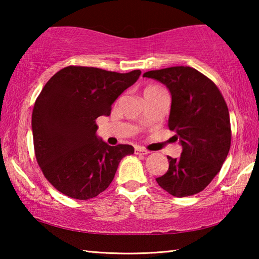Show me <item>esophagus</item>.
<instances>
[{
    "instance_id": "esophagus-1",
    "label": "esophagus",
    "mask_w": 259,
    "mask_h": 259,
    "mask_svg": "<svg viewBox=\"0 0 259 259\" xmlns=\"http://www.w3.org/2000/svg\"><path fill=\"white\" fill-rule=\"evenodd\" d=\"M135 153L136 154H140V155H147V154H150L151 152L145 150V148H143V147H136Z\"/></svg>"
}]
</instances>
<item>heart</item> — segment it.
Returning a JSON list of instances; mask_svg holds the SVG:
<instances>
[{
    "mask_svg": "<svg viewBox=\"0 0 259 259\" xmlns=\"http://www.w3.org/2000/svg\"><path fill=\"white\" fill-rule=\"evenodd\" d=\"M160 90H163V89H162V88L159 85H153V84L147 85L145 89H144V96L152 94V93H155V91H160Z\"/></svg>",
    "mask_w": 259,
    "mask_h": 259,
    "instance_id": "b5f03b06",
    "label": "heart"
}]
</instances>
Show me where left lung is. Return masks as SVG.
Listing matches in <instances>:
<instances>
[{
  "instance_id": "1",
  "label": "left lung",
  "mask_w": 259,
  "mask_h": 259,
  "mask_svg": "<svg viewBox=\"0 0 259 259\" xmlns=\"http://www.w3.org/2000/svg\"><path fill=\"white\" fill-rule=\"evenodd\" d=\"M143 76L169 89L168 126L183 147L177 159L166 156L169 169L156 182L177 198L194 195L209 185L229 154L232 136L225 99L210 78L188 66L150 71Z\"/></svg>"
}]
</instances>
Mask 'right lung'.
<instances>
[{
    "instance_id": "1",
    "label": "right lung",
    "mask_w": 259,
    "mask_h": 259,
    "mask_svg": "<svg viewBox=\"0 0 259 259\" xmlns=\"http://www.w3.org/2000/svg\"><path fill=\"white\" fill-rule=\"evenodd\" d=\"M140 73L67 66L43 87L32 114L34 151L56 190L72 199L95 198L112 183L120 161L134 154L131 145L103 142L96 120L111 114L112 104Z\"/></svg>"
}]
</instances>
